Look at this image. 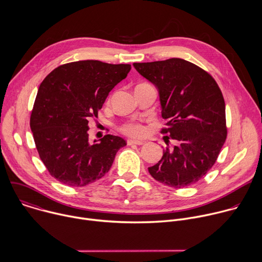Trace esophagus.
Here are the masks:
<instances>
[{
    "mask_svg": "<svg viewBox=\"0 0 262 262\" xmlns=\"http://www.w3.org/2000/svg\"><path fill=\"white\" fill-rule=\"evenodd\" d=\"M144 141H138V140H127V145H143Z\"/></svg>",
    "mask_w": 262,
    "mask_h": 262,
    "instance_id": "esophagus-1",
    "label": "esophagus"
}]
</instances>
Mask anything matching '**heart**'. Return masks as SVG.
Segmentation results:
<instances>
[{"label":"heart","instance_id":"obj_1","mask_svg":"<svg viewBox=\"0 0 262 262\" xmlns=\"http://www.w3.org/2000/svg\"><path fill=\"white\" fill-rule=\"evenodd\" d=\"M121 132L128 136V137H133V138H142L146 135V127L143 123L141 122H136V121H130V122H126L121 126Z\"/></svg>","mask_w":262,"mask_h":262}]
</instances>
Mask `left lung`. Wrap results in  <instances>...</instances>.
I'll return each instance as SVG.
<instances>
[{"instance_id": "8db88e82", "label": "left lung", "mask_w": 262, "mask_h": 262, "mask_svg": "<svg viewBox=\"0 0 262 262\" xmlns=\"http://www.w3.org/2000/svg\"><path fill=\"white\" fill-rule=\"evenodd\" d=\"M160 92L162 134L176 141L148 171L158 181L180 189L199 181L214 165L227 138L225 101L210 74L186 60L134 63Z\"/></svg>"}]
</instances>
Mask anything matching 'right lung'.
Masks as SVG:
<instances>
[{
	"mask_svg": "<svg viewBox=\"0 0 262 262\" xmlns=\"http://www.w3.org/2000/svg\"><path fill=\"white\" fill-rule=\"evenodd\" d=\"M129 64L70 62L42 81L30 118L39 158L63 184L85 186L104 176L126 141L105 135L89 143V121L98 117L108 92L126 78Z\"/></svg>",
	"mask_w": 262,
	"mask_h": 262,
	"instance_id": "obj_1",
	"label": "right lung"
}]
</instances>
